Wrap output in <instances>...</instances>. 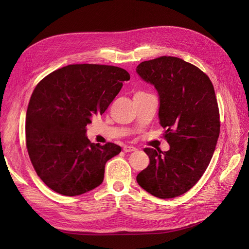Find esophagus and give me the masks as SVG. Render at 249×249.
I'll list each match as a JSON object with an SVG mask.
<instances>
[{"instance_id": "obj_1", "label": "esophagus", "mask_w": 249, "mask_h": 249, "mask_svg": "<svg viewBox=\"0 0 249 249\" xmlns=\"http://www.w3.org/2000/svg\"><path fill=\"white\" fill-rule=\"evenodd\" d=\"M123 150H124L125 152H131V151H135V150H137V149H136V147L131 146V145H125L124 148H123Z\"/></svg>"}]
</instances>
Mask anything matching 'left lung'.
<instances>
[{
    "mask_svg": "<svg viewBox=\"0 0 249 249\" xmlns=\"http://www.w3.org/2000/svg\"><path fill=\"white\" fill-rule=\"evenodd\" d=\"M136 72L158 91L160 124L171 146L144 148L149 164L136 180L154 197L176 198L196 185L213 156L220 133L214 87L200 69L174 56L143 61Z\"/></svg>",
    "mask_w": 249,
    "mask_h": 249,
    "instance_id": "1",
    "label": "left lung"
}]
</instances>
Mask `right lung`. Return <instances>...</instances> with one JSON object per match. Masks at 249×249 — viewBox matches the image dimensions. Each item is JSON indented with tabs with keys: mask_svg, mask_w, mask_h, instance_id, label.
Wrapping results in <instances>:
<instances>
[{
	"mask_svg": "<svg viewBox=\"0 0 249 249\" xmlns=\"http://www.w3.org/2000/svg\"><path fill=\"white\" fill-rule=\"evenodd\" d=\"M129 80L123 69L86 63L59 69L36 86L26 113V145L48 188L72 197L102 184L105 164L121 147L90 143L87 125L108 109Z\"/></svg>",
	"mask_w": 249,
	"mask_h": 249,
	"instance_id": "right-lung-1",
	"label": "right lung"
}]
</instances>
